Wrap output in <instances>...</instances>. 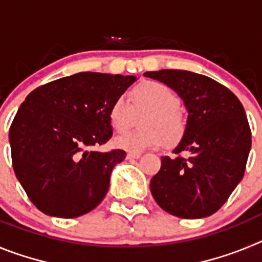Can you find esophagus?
<instances>
[{"label":"esophagus","instance_id":"34e87169","mask_svg":"<svg viewBox=\"0 0 262 262\" xmlns=\"http://www.w3.org/2000/svg\"><path fill=\"white\" fill-rule=\"evenodd\" d=\"M140 156H142V154H128L127 159H139Z\"/></svg>","mask_w":262,"mask_h":262}]
</instances>
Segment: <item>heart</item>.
<instances>
[{
    "mask_svg": "<svg viewBox=\"0 0 262 262\" xmlns=\"http://www.w3.org/2000/svg\"><path fill=\"white\" fill-rule=\"evenodd\" d=\"M129 102L124 97H117L108 107V123L114 131L122 133L131 126L134 114L145 113L140 120L142 129L128 131L117 136L115 147L129 154L176 145L186 134L187 118L178 106L180 99L168 85L160 81H144L128 93Z\"/></svg>",
    "mask_w": 262,
    "mask_h": 262,
    "instance_id": "heart-1",
    "label": "heart"
}]
</instances>
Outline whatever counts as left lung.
<instances>
[{
    "label": "left lung",
    "mask_w": 262,
    "mask_h": 262,
    "mask_svg": "<svg viewBox=\"0 0 262 262\" xmlns=\"http://www.w3.org/2000/svg\"><path fill=\"white\" fill-rule=\"evenodd\" d=\"M144 76L172 88L189 113L186 134L173 151L177 156L161 157V168L152 177V195L174 216H210L244 176L252 145L244 107L228 88L207 76L177 69Z\"/></svg>",
    "instance_id": "left-lung-1"
}]
</instances>
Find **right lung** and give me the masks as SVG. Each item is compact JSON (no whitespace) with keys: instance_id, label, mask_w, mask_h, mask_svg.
I'll use <instances>...</instances> for the list:
<instances>
[{"instance_id":"obj_1","label":"right lung","mask_w":262,"mask_h":262,"mask_svg":"<svg viewBox=\"0 0 262 262\" xmlns=\"http://www.w3.org/2000/svg\"><path fill=\"white\" fill-rule=\"evenodd\" d=\"M135 76L80 72L32 90L9 131L13 168L36 209L77 217L102 202L126 152L89 151L113 136L108 107Z\"/></svg>"}]
</instances>
